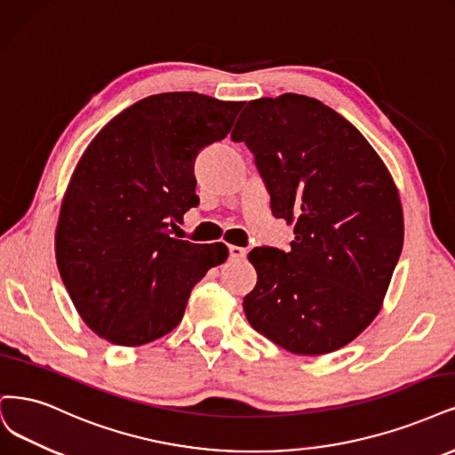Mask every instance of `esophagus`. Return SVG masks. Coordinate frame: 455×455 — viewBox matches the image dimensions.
Segmentation results:
<instances>
[{"label":"esophagus","mask_w":455,"mask_h":455,"mask_svg":"<svg viewBox=\"0 0 455 455\" xmlns=\"http://www.w3.org/2000/svg\"><path fill=\"white\" fill-rule=\"evenodd\" d=\"M246 256V248L243 246H229V258L231 259H243Z\"/></svg>","instance_id":"obj_1"}]
</instances>
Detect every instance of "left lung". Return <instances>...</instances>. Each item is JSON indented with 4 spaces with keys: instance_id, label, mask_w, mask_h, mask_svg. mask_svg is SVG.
<instances>
[{
    "instance_id": "left-lung-1",
    "label": "left lung",
    "mask_w": 455,
    "mask_h": 455,
    "mask_svg": "<svg viewBox=\"0 0 455 455\" xmlns=\"http://www.w3.org/2000/svg\"><path fill=\"white\" fill-rule=\"evenodd\" d=\"M231 139L254 154L275 218L295 226L288 252L248 254L250 325L299 355L347 347L379 315L403 250L387 167L347 118L299 93L248 101Z\"/></svg>"
}]
</instances>
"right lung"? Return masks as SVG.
I'll return each instance as SVG.
<instances>
[{
    "label": "right lung",
    "mask_w": 455,
    "mask_h": 455,
    "mask_svg": "<svg viewBox=\"0 0 455 455\" xmlns=\"http://www.w3.org/2000/svg\"><path fill=\"white\" fill-rule=\"evenodd\" d=\"M241 107L197 92L156 93L84 150L61 201L56 263L93 333L118 347L167 335L192 288L226 261V244L180 241L169 228L199 205L197 154L229 133Z\"/></svg>",
    "instance_id": "add662e5"
}]
</instances>
